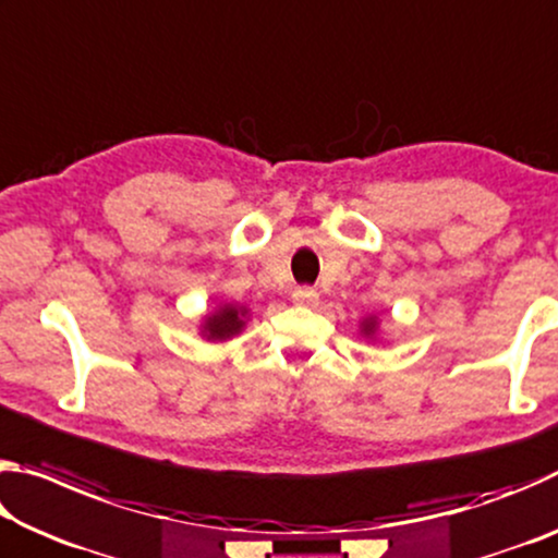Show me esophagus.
I'll use <instances>...</instances> for the list:
<instances>
[{"instance_id": "esophagus-1", "label": "esophagus", "mask_w": 558, "mask_h": 558, "mask_svg": "<svg viewBox=\"0 0 558 558\" xmlns=\"http://www.w3.org/2000/svg\"><path fill=\"white\" fill-rule=\"evenodd\" d=\"M317 300H319V295H317V290H313V288L292 290V302H295V305H315Z\"/></svg>"}]
</instances>
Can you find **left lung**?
I'll use <instances>...</instances> for the list:
<instances>
[{"instance_id": "obj_1", "label": "left lung", "mask_w": 558, "mask_h": 558, "mask_svg": "<svg viewBox=\"0 0 558 558\" xmlns=\"http://www.w3.org/2000/svg\"><path fill=\"white\" fill-rule=\"evenodd\" d=\"M359 335H362L366 342H379L381 339V319L376 315H364L359 319Z\"/></svg>"}]
</instances>
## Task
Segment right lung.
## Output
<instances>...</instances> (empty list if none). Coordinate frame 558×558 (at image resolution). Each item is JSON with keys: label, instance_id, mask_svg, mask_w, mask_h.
I'll return each mask as SVG.
<instances>
[{"label": "right lung", "instance_id": "add662e5", "mask_svg": "<svg viewBox=\"0 0 558 558\" xmlns=\"http://www.w3.org/2000/svg\"><path fill=\"white\" fill-rule=\"evenodd\" d=\"M251 319V307L241 302H219L199 319V337L211 344H223L239 337Z\"/></svg>", "mask_w": 558, "mask_h": 558}]
</instances>
